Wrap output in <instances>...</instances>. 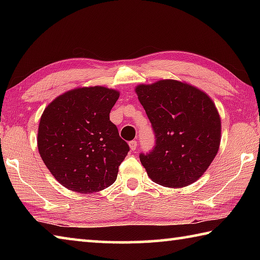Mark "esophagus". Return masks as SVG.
Instances as JSON below:
<instances>
[{
	"label": "esophagus",
	"mask_w": 260,
	"mask_h": 260,
	"mask_svg": "<svg viewBox=\"0 0 260 260\" xmlns=\"http://www.w3.org/2000/svg\"><path fill=\"white\" fill-rule=\"evenodd\" d=\"M129 148H131L132 151H134L135 149L138 148V142H136V141H131V142H129Z\"/></svg>",
	"instance_id": "esophagus-1"
}]
</instances>
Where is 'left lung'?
<instances>
[{
  "label": "left lung",
  "mask_w": 260,
  "mask_h": 260,
  "mask_svg": "<svg viewBox=\"0 0 260 260\" xmlns=\"http://www.w3.org/2000/svg\"><path fill=\"white\" fill-rule=\"evenodd\" d=\"M135 91L155 132V147L140 153L149 178L170 188L195 182L219 150L221 121L213 101L199 88L171 79L139 85Z\"/></svg>",
  "instance_id": "left-lung-1"
}]
</instances>
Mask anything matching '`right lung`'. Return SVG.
Segmentation results:
<instances>
[{
    "instance_id": "1",
    "label": "right lung",
    "mask_w": 260,
    "mask_h": 260,
    "mask_svg": "<svg viewBox=\"0 0 260 260\" xmlns=\"http://www.w3.org/2000/svg\"><path fill=\"white\" fill-rule=\"evenodd\" d=\"M119 91L82 87L59 95L43 111L38 149L61 186L77 192L103 190L116 181L129 147L110 120Z\"/></svg>"
}]
</instances>
